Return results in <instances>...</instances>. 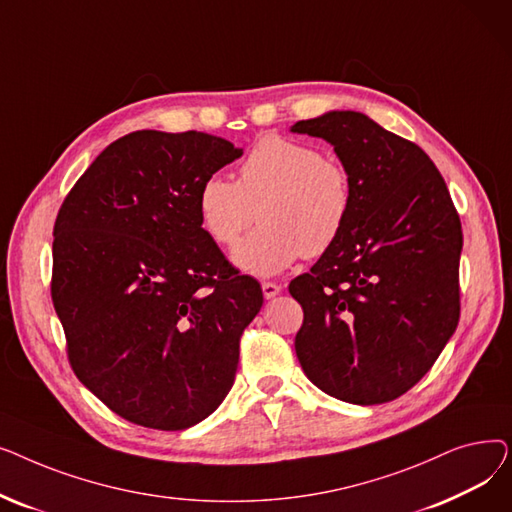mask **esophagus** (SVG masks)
<instances>
[{
	"mask_svg": "<svg viewBox=\"0 0 512 512\" xmlns=\"http://www.w3.org/2000/svg\"><path fill=\"white\" fill-rule=\"evenodd\" d=\"M261 290H263V297H265V299H274L276 294H280L282 286L276 284V282H263V284H261Z\"/></svg>",
	"mask_w": 512,
	"mask_h": 512,
	"instance_id": "34e87169",
	"label": "esophagus"
}]
</instances>
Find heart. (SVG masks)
<instances>
[{
	"label": "heart",
	"mask_w": 512,
	"mask_h": 512,
	"mask_svg": "<svg viewBox=\"0 0 512 512\" xmlns=\"http://www.w3.org/2000/svg\"><path fill=\"white\" fill-rule=\"evenodd\" d=\"M353 209L351 174L317 147L267 134L242 161L238 180H203L197 213L205 234L234 247L259 215L261 228L234 251V263L255 276H274L294 261L328 253Z\"/></svg>",
	"instance_id": "b5f03b06"
}]
</instances>
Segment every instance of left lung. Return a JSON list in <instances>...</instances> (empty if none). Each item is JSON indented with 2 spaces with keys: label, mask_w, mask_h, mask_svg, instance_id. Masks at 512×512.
Masks as SVG:
<instances>
[{
  "label": "left lung",
  "mask_w": 512,
  "mask_h": 512,
  "mask_svg": "<svg viewBox=\"0 0 512 512\" xmlns=\"http://www.w3.org/2000/svg\"><path fill=\"white\" fill-rule=\"evenodd\" d=\"M290 130L328 141L353 182L342 236L288 286L305 313L299 363L326 394L382 405L432 369L459 324V213L427 153L361 112Z\"/></svg>",
  "instance_id": "obj_1"
}]
</instances>
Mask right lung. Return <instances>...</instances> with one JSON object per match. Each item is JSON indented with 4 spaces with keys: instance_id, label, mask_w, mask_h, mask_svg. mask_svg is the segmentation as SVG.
Instances as JSON below:
<instances>
[{
    "instance_id": "1",
    "label": "right lung",
    "mask_w": 512,
    "mask_h": 512,
    "mask_svg": "<svg viewBox=\"0 0 512 512\" xmlns=\"http://www.w3.org/2000/svg\"><path fill=\"white\" fill-rule=\"evenodd\" d=\"M242 155L213 134L137 130L105 147L53 226L51 299L68 359L103 405L186 429L222 405L263 305L205 234L197 193Z\"/></svg>"
}]
</instances>
